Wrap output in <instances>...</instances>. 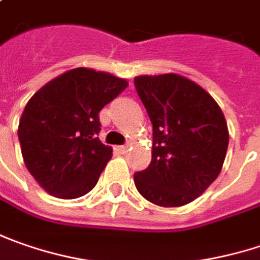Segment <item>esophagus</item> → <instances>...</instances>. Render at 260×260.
<instances>
[{"instance_id":"34e87169","label":"esophagus","mask_w":260,"mask_h":260,"mask_svg":"<svg viewBox=\"0 0 260 260\" xmlns=\"http://www.w3.org/2000/svg\"><path fill=\"white\" fill-rule=\"evenodd\" d=\"M119 152H122V154H125V152L128 151V145H120V147H118Z\"/></svg>"}]
</instances>
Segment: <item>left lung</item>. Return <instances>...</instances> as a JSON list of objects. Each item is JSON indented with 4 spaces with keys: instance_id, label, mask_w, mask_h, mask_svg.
<instances>
[{
    "instance_id": "1",
    "label": "left lung",
    "mask_w": 260,
    "mask_h": 260,
    "mask_svg": "<svg viewBox=\"0 0 260 260\" xmlns=\"http://www.w3.org/2000/svg\"><path fill=\"white\" fill-rule=\"evenodd\" d=\"M134 84L152 123L151 163L134 175L135 186L155 205H186L220 175L229 147L224 115L182 75H141Z\"/></svg>"
}]
</instances>
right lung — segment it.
Here are the masks:
<instances>
[{"label":"right lung","mask_w":260,"mask_h":260,"mask_svg":"<svg viewBox=\"0 0 260 260\" xmlns=\"http://www.w3.org/2000/svg\"><path fill=\"white\" fill-rule=\"evenodd\" d=\"M128 87L126 80L75 68L43 85L28 100L18 123L24 164L40 186L74 199L96 186L112 157L99 140V113Z\"/></svg>","instance_id":"add662e5"}]
</instances>
